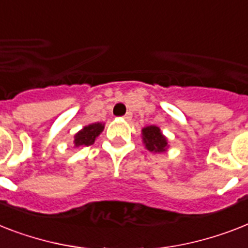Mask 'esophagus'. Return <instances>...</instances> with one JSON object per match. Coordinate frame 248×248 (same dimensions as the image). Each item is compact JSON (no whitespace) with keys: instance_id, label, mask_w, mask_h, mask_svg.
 <instances>
[{"instance_id":"esophagus-1","label":"esophagus","mask_w":248,"mask_h":248,"mask_svg":"<svg viewBox=\"0 0 248 248\" xmlns=\"http://www.w3.org/2000/svg\"><path fill=\"white\" fill-rule=\"evenodd\" d=\"M124 118L126 121H131V118H132V113H131V112H127V113L124 116Z\"/></svg>"}]
</instances>
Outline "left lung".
<instances>
[{
    "label": "left lung",
    "instance_id": "obj_1",
    "mask_svg": "<svg viewBox=\"0 0 248 248\" xmlns=\"http://www.w3.org/2000/svg\"><path fill=\"white\" fill-rule=\"evenodd\" d=\"M142 141L145 144V148L149 152L163 153L168 149V141L167 138L162 134L160 128L156 126H148L141 130Z\"/></svg>",
    "mask_w": 248,
    "mask_h": 248
}]
</instances>
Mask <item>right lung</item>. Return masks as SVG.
I'll return each instance as SVG.
<instances>
[{
	"instance_id": "right-lung-1",
	"label": "right lung",
	"mask_w": 248,
	"mask_h": 248,
	"mask_svg": "<svg viewBox=\"0 0 248 248\" xmlns=\"http://www.w3.org/2000/svg\"><path fill=\"white\" fill-rule=\"evenodd\" d=\"M104 130V124L96 122V124H88L85 127L80 130L78 134L75 135V144L76 148H82V146H89V145L94 144L95 139L102 134V131Z\"/></svg>"
}]
</instances>
